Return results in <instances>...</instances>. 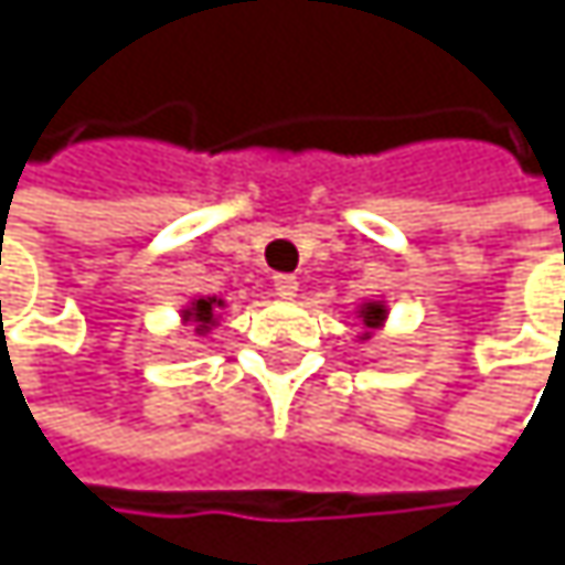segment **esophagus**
Returning a JSON list of instances; mask_svg holds the SVG:
<instances>
[{
  "label": "esophagus",
  "instance_id": "obj_1",
  "mask_svg": "<svg viewBox=\"0 0 565 565\" xmlns=\"http://www.w3.org/2000/svg\"><path fill=\"white\" fill-rule=\"evenodd\" d=\"M275 294L284 297V300H290V297L297 294V278H294V275H278V278H275Z\"/></svg>",
  "mask_w": 565,
  "mask_h": 565
}]
</instances>
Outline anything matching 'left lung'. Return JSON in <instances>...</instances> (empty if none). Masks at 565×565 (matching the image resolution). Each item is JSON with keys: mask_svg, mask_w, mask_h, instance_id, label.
Instances as JSON below:
<instances>
[{"mask_svg": "<svg viewBox=\"0 0 565 565\" xmlns=\"http://www.w3.org/2000/svg\"><path fill=\"white\" fill-rule=\"evenodd\" d=\"M360 320H363V327H366L363 340H370V337H373V330H380V327L386 323V303H380V300L363 303V307H360Z\"/></svg>", "mask_w": 565, "mask_h": 565, "instance_id": "1", "label": "left lung"}]
</instances>
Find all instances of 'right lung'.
<instances>
[{"label": "right lung", "instance_id": "1", "mask_svg": "<svg viewBox=\"0 0 565 565\" xmlns=\"http://www.w3.org/2000/svg\"><path fill=\"white\" fill-rule=\"evenodd\" d=\"M218 307H225V300H218V297H199V300H192L182 310V323H192L195 333H209L215 327V310Z\"/></svg>", "mask_w": 565, "mask_h": 565}]
</instances>
